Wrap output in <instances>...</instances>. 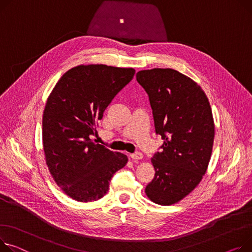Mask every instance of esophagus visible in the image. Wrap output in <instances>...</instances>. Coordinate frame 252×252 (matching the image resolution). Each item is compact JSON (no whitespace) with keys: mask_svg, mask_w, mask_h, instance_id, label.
<instances>
[{"mask_svg":"<svg viewBox=\"0 0 252 252\" xmlns=\"http://www.w3.org/2000/svg\"><path fill=\"white\" fill-rule=\"evenodd\" d=\"M130 158L133 160V161H137V160H141L143 158V154L141 152H136L133 154H130Z\"/></svg>","mask_w":252,"mask_h":252,"instance_id":"1","label":"esophagus"}]
</instances>
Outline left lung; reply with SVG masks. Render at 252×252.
<instances>
[{"label": "left lung", "instance_id": "8db88e82", "mask_svg": "<svg viewBox=\"0 0 252 252\" xmlns=\"http://www.w3.org/2000/svg\"><path fill=\"white\" fill-rule=\"evenodd\" d=\"M137 81L149 96L155 131L164 140L152 158L155 176L145 192L158 205H173L207 171L215 137L211 105L202 88L175 70L140 71Z\"/></svg>", "mask_w": 252, "mask_h": 252}]
</instances>
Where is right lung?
I'll list each match as a JSON object with an SVG mask.
<instances>
[{"mask_svg": "<svg viewBox=\"0 0 252 252\" xmlns=\"http://www.w3.org/2000/svg\"><path fill=\"white\" fill-rule=\"evenodd\" d=\"M135 70L106 64L78 65L56 84L42 117L46 165L62 190L78 202L103 197L127 157L91 138L95 126Z\"/></svg>", "mask_w": 252, "mask_h": 252, "instance_id": "add662e5", "label": "right lung"}]
</instances>
